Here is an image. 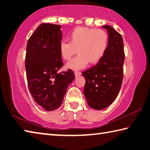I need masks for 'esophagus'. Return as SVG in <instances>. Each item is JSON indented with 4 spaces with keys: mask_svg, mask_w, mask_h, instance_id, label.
<instances>
[{
    "mask_svg": "<svg viewBox=\"0 0 150 150\" xmlns=\"http://www.w3.org/2000/svg\"><path fill=\"white\" fill-rule=\"evenodd\" d=\"M81 75V72L80 71H75V76L76 77H78V76H80Z\"/></svg>",
    "mask_w": 150,
    "mask_h": 150,
    "instance_id": "obj_1",
    "label": "esophagus"
}]
</instances>
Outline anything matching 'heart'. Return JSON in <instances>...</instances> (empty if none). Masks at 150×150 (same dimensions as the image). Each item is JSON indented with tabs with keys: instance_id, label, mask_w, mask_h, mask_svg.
Here are the masks:
<instances>
[{
	"instance_id": "heart-1",
	"label": "heart",
	"mask_w": 150,
	"mask_h": 150,
	"mask_svg": "<svg viewBox=\"0 0 150 150\" xmlns=\"http://www.w3.org/2000/svg\"><path fill=\"white\" fill-rule=\"evenodd\" d=\"M69 41L62 40L59 43L61 57L68 60L78 49L79 55L66 64L67 69L77 71L86 67L90 62L97 63L106 52L108 36L101 29L77 27L69 34Z\"/></svg>"
}]
</instances>
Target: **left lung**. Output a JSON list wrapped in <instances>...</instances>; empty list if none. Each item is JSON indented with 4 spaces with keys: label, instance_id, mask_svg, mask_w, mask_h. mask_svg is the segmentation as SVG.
I'll return each mask as SVG.
<instances>
[{
    "label": "left lung",
    "instance_id": "left-lung-1",
    "mask_svg": "<svg viewBox=\"0 0 150 150\" xmlns=\"http://www.w3.org/2000/svg\"><path fill=\"white\" fill-rule=\"evenodd\" d=\"M102 28L108 32L107 51L95 66L82 73L86 81L84 95L88 105L95 110H103L112 103L120 92L124 76L123 38L112 26Z\"/></svg>",
    "mask_w": 150,
    "mask_h": 150
}]
</instances>
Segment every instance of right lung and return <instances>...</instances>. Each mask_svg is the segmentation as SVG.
<instances>
[{"instance_id": "right-lung-1", "label": "right lung", "mask_w": 150, "mask_h": 150, "mask_svg": "<svg viewBox=\"0 0 150 150\" xmlns=\"http://www.w3.org/2000/svg\"><path fill=\"white\" fill-rule=\"evenodd\" d=\"M61 27L43 23L32 34L26 45L25 68L28 89L34 100L47 111L61 106L67 87L75 79L71 69L58 72L64 66L59 52Z\"/></svg>"}]
</instances>
